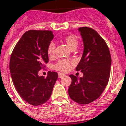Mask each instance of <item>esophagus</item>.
I'll use <instances>...</instances> for the list:
<instances>
[{"mask_svg":"<svg viewBox=\"0 0 126 126\" xmlns=\"http://www.w3.org/2000/svg\"><path fill=\"white\" fill-rule=\"evenodd\" d=\"M64 76H65V75L64 74V73H58V77H59V78H62V77H63Z\"/></svg>","mask_w":126,"mask_h":126,"instance_id":"esophagus-1","label":"esophagus"}]
</instances>
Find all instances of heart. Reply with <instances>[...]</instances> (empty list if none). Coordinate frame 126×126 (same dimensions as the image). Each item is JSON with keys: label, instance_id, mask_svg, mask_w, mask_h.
<instances>
[{"label": "heart", "instance_id": "obj_1", "mask_svg": "<svg viewBox=\"0 0 126 126\" xmlns=\"http://www.w3.org/2000/svg\"><path fill=\"white\" fill-rule=\"evenodd\" d=\"M65 42L67 44L68 47L70 48V49H76L78 45H79V41L78 39L74 35H68L66 36L65 38ZM55 43L53 42H51L49 45H48L47 47V53L48 55L51 57L54 55L55 53ZM70 62L66 60H59L58 62L54 66V68L56 70H60V71H67L69 68H70Z\"/></svg>", "mask_w": 126, "mask_h": 126}]
</instances>
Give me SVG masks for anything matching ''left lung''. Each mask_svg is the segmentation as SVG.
Wrapping results in <instances>:
<instances>
[{"label":"left lung","instance_id":"left-lung-1","mask_svg":"<svg viewBox=\"0 0 126 126\" xmlns=\"http://www.w3.org/2000/svg\"><path fill=\"white\" fill-rule=\"evenodd\" d=\"M83 43V52L76 69L83 76L70 75L72 83L68 94L73 101L87 104L100 96L109 79L111 57L107 45L92 28H79Z\"/></svg>","mask_w":126,"mask_h":126}]
</instances>
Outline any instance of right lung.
Instances as JSON below:
<instances>
[{
    "instance_id": "obj_1",
    "label": "right lung",
    "mask_w": 126,
    "mask_h": 126,
    "mask_svg": "<svg viewBox=\"0 0 126 126\" xmlns=\"http://www.w3.org/2000/svg\"><path fill=\"white\" fill-rule=\"evenodd\" d=\"M53 39L49 30H28L22 35L13 49L9 69L13 85L19 94L30 104L39 106L49 99L58 79L56 72L47 77L39 71L49 61L47 47Z\"/></svg>"
}]
</instances>
